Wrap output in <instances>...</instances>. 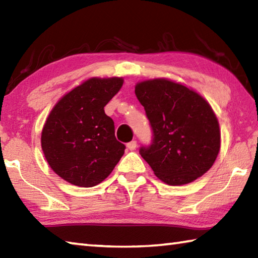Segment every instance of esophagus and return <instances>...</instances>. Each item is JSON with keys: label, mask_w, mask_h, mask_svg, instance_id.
<instances>
[{"label": "esophagus", "mask_w": 258, "mask_h": 258, "mask_svg": "<svg viewBox=\"0 0 258 258\" xmlns=\"http://www.w3.org/2000/svg\"><path fill=\"white\" fill-rule=\"evenodd\" d=\"M127 148H128V149H130L131 151L135 150V148H137V141H135V140H133V141L128 142V143H127Z\"/></svg>", "instance_id": "esophagus-1"}]
</instances>
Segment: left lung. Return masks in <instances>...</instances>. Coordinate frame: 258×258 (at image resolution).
<instances>
[{
  "label": "left lung",
  "mask_w": 258,
  "mask_h": 258,
  "mask_svg": "<svg viewBox=\"0 0 258 258\" xmlns=\"http://www.w3.org/2000/svg\"><path fill=\"white\" fill-rule=\"evenodd\" d=\"M135 95L145 107L151 143L140 155L169 185L186 184L212 167L221 133L213 109L198 93L168 80L141 82Z\"/></svg>",
  "instance_id": "left-lung-1"
}]
</instances>
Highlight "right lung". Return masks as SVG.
I'll list each match as a JSON object with an SVG mask.
<instances>
[{"label":"right lung","mask_w":258,"mask_h":258,"mask_svg":"<svg viewBox=\"0 0 258 258\" xmlns=\"http://www.w3.org/2000/svg\"><path fill=\"white\" fill-rule=\"evenodd\" d=\"M123 80L91 78L52 109L42 131V149L51 168L63 180L91 187L112 172L126 149L117 141L115 125L104 106Z\"/></svg>","instance_id":"obj_1"}]
</instances>
